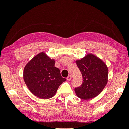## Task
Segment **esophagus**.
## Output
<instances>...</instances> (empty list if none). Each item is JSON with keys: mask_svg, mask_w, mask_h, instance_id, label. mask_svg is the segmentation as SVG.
<instances>
[{"mask_svg": "<svg viewBox=\"0 0 129 129\" xmlns=\"http://www.w3.org/2000/svg\"><path fill=\"white\" fill-rule=\"evenodd\" d=\"M67 79L68 81H71V79H72V76L70 75H68V76L67 78Z\"/></svg>", "mask_w": 129, "mask_h": 129, "instance_id": "34e87169", "label": "esophagus"}]
</instances>
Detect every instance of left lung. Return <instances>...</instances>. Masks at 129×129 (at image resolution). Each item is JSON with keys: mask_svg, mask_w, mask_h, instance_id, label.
<instances>
[{"mask_svg": "<svg viewBox=\"0 0 129 129\" xmlns=\"http://www.w3.org/2000/svg\"><path fill=\"white\" fill-rule=\"evenodd\" d=\"M76 63L83 77L82 84L75 88L77 96L83 100H90L99 95L108 82L107 65L91 54L76 61Z\"/></svg>", "mask_w": 129, "mask_h": 129, "instance_id": "1", "label": "left lung"}]
</instances>
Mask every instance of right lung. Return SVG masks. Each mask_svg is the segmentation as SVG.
I'll return each instance as SVG.
<instances>
[{"instance_id":"obj_1","label":"right lung","mask_w":129,"mask_h":129,"mask_svg":"<svg viewBox=\"0 0 129 129\" xmlns=\"http://www.w3.org/2000/svg\"><path fill=\"white\" fill-rule=\"evenodd\" d=\"M55 60L41 52L34 56L25 67L24 80L30 91L42 99L52 98L58 87L66 81L55 67Z\"/></svg>"}]
</instances>
